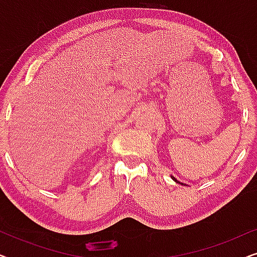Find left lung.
<instances>
[{"label":"left lung","mask_w":257,"mask_h":257,"mask_svg":"<svg viewBox=\"0 0 257 257\" xmlns=\"http://www.w3.org/2000/svg\"><path fill=\"white\" fill-rule=\"evenodd\" d=\"M172 179H173V180H174V181H177V182H179V181H178V180H177V179H175V178H174V177H172ZM182 185H184V184H182Z\"/></svg>","instance_id":"left-lung-1"}]
</instances>
